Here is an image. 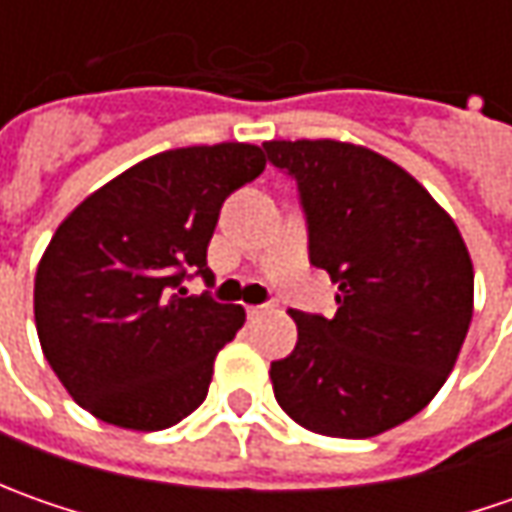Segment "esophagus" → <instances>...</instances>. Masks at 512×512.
Instances as JSON below:
<instances>
[{"label":"esophagus","mask_w":512,"mask_h":512,"mask_svg":"<svg viewBox=\"0 0 512 512\" xmlns=\"http://www.w3.org/2000/svg\"><path fill=\"white\" fill-rule=\"evenodd\" d=\"M270 310H273V305H256V307H247V316H253V319H256V316H262V313H270Z\"/></svg>","instance_id":"1"}]
</instances>
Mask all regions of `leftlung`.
I'll use <instances>...</instances> for the list:
<instances>
[{"mask_svg": "<svg viewBox=\"0 0 512 512\" xmlns=\"http://www.w3.org/2000/svg\"><path fill=\"white\" fill-rule=\"evenodd\" d=\"M296 179L310 262L339 285L336 316L290 310L299 339L270 364L276 402L305 430L370 439L442 390L473 319V262L424 185L376 150L336 139H270Z\"/></svg>", "mask_w": 512, "mask_h": 512, "instance_id": "obj_1", "label": "left lung"}]
</instances>
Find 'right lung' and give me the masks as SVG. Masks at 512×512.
<instances>
[{
	"instance_id": "1",
	"label": "right lung",
	"mask_w": 512,
	"mask_h": 512,
	"mask_svg": "<svg viewBox=\"0 0 512 512\" xmlns=\"http://www.w3.org/2000/svg\"><path fill=\"white\" fill-rule=\"evenodd\" d=\"M259 145L219 142L142 159L70 210L33 282L42 353L90 416L125 430H165L205 402L213 362L245 307L187 296L207 270L219 210L253 182Z\"/></svg>"
}]
</instances>
